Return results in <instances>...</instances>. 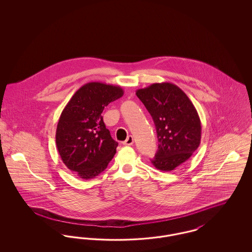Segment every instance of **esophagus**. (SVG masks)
<instances>
[{"label": "esophagus", "mask_w": 252, "mask_h": 252, "mask_svg": "<svg viewBox=\"0 0 252 252\" xmlns=\"http://www.w3.org/2000/svg\"><path fill=\"white\" fill-rule=\"evenodd\" d=\"M133 144H134V139L132 136H128L127 139L123 143L124 145H132Z\"/></svg>", "instance_id": "1"}]
</instances>
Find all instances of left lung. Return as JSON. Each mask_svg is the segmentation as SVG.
Listing matches in <instances>:
<instances>
[{
    "label": "left lung",
    "mask_w": 252,
    "mask_h": 252,
    "mask_svg": "<svg viewBox=\"0 0 252 252\" xmlns=\"http://www.w3.org/2000/svg\"><path fill=\"white\" fill-rule=\"evenodd\" d=\"M136 95L156 126L158 149L151 162L160 171H172L189 159L200 144L198 113L189 97L172 83H154L137 90Z\"/></svg>",
    "instance_id": "1"
}]
</instances>
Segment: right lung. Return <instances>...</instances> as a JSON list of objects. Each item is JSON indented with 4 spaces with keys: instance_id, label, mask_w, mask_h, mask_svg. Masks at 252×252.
Here are the masks:
<instances>
[{
    "instance_id": "right-lung-1",
    "label": "right lung",
    "mask_w": 252,
    "mask_h": 252,
    "mask_svg": "<svg viewBox=\"0 0 252 252\" xmlns=\"http://www.w3.org/2000/svg\"><path fill=\"white\" fill-rule=\"evenodd\" d=\"M123 95L119 86L90 82L75 92L62 110L56 144L63 163L78 178H95L115 155L118 143L106 128L102 112Z\"/></svg>"
}]
</instances>
